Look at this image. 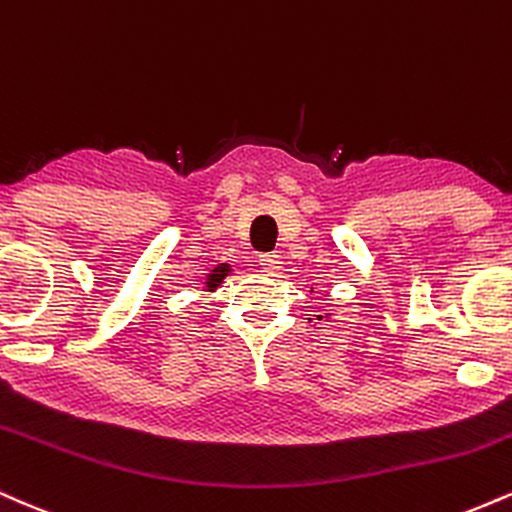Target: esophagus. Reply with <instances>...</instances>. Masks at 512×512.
I'll return each mask as SVG.
<instances>
[{"label":"esophagus","mask_w":512,"mask_h":512,"mask_svg":"<svg viewBox=\"0 0 512 512\" xmlns=\"http://www.w3.org/2000/svg\"><path fill=\"white\" fill-rule=\"evenodd\" d=\"M258 263H261V268L266 270V273H270V275H275L282 268V261H280L278 254H261V258H258Z\"/></svg>","instance_id":"34e87169"}]
</instances>
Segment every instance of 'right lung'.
<instances>
[{
  "label": "right lung",
  "instance_id": "right-lung-1",
  "mask_svg": "<svg viewBox=\"0 0 512 512\" xmlns=\"http://www.w3.org/2000/svg\"><path fill=\"white\" fill-rule=\"evenodd\" d=\"M227 273H230V266H227V263H220L218 268L210 270L208 278H206V287H208V292H213L215 287H220V282L225 280V275H227Z\"/></svg>",
  "mask_w": 512,
  "mask_h": 512
}]
</instances>
